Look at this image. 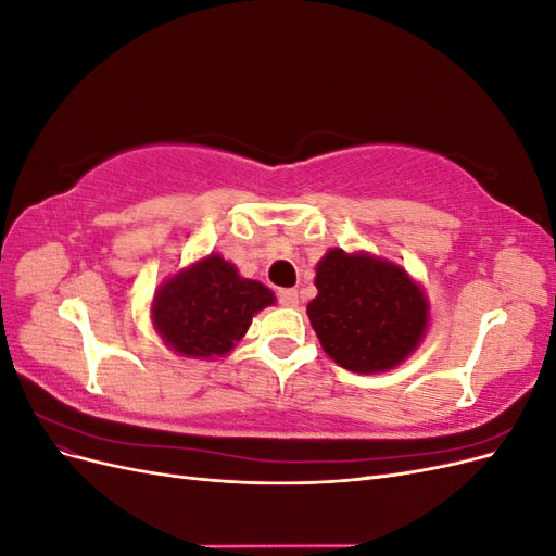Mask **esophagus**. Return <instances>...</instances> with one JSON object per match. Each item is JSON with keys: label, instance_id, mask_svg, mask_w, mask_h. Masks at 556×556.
<instances>
[{"label": "esophagus", "instance_id": "1", "mask_svg": "<svg viewBox=\"0 0 556 556\" xmlns=\"http://www.w3.org/2000/svg\"><path fill=\"white\" fill-rule=\"evenodd\" d=\"M278 299H280V304L282 306H288V308H294V306H299V292L296 290H280L278 292Z\"/></svg>", "mask_w": 556, "mask_h": 556}]
</instances>
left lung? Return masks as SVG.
I'll use <instances>...</instances> for the list:
<instances>
[{"instance_id":"8db88e82","label":"left lung","mask_w":556,"mask_h":556,"mask_svg":"<svg viewBox=\"0 0 556 556\" xmlns=\"http://www.w3.org/2000/svg\"><path fill=\"white\" fill-rule=\"evenodd\" d=\"M306 306L319 345L352 374H384L406 362L429 329V299L406 268L371 252L327 250Z\"/></svg>"}]
</instances>
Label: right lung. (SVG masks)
I'll use <instances>...</instances> for the list:
<instances>
[{"label":"right lung","instance_id":"add662e5","mask_svg":"<svg viewBox=\"0 0 556 556\" xmlns=\"http://www.w3.org/2000/svg\"><path fill=\"white\" fill-rule=\"evenodd\" d=\"M276 304L260 280L243 278L217 252L164 278L150 304L162 343L188 359L225 357L243 339L252 317Z\"/></svg>","mask_w":556,"mask_h":556}]
</instances>
